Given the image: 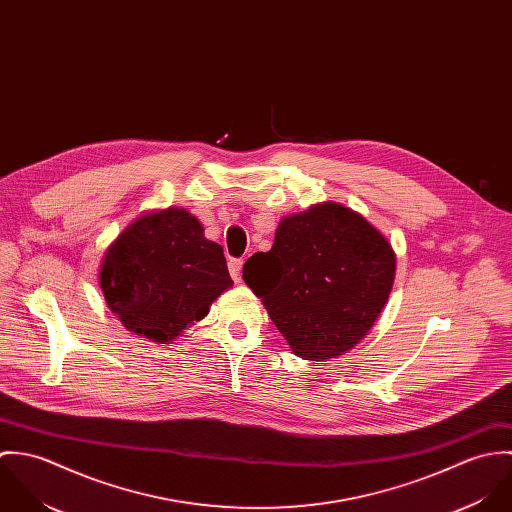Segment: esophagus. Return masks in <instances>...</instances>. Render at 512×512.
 Instances as JSON below:
<instances>
[{
  "instance_id": "esophagus-1",
  "label": "esophagus",
  "mask_w": 512,
  "mask_h": 512,
  "mask_svg": "<svg viewBox=\"0 0 512 512\" xmlns=\"http://www.w3.org/2000/svg\"><path fill=\"white\" fill-rule=\"evenodd\" d=\"M242 264H244V260H242V258H232V260L228 262V272H230V276H232L234 280H240Z\"/></svg>"
}]
</instances>
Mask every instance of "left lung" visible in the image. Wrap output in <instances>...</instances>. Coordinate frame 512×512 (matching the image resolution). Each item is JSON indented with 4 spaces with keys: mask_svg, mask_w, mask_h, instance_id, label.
<instances>
[{
    "mask_svg": "<svg viewBox=\"0 0 512 512\" xmlns=\"http://www.w3.org/2000/svg\"><path fill=\"white\" fill-rule=\"evenodd\" d=\"M390 242L361 215L325 203L282 220L274 246L242 278L305 361L353 349L378 319L394 282Z\"/></svg>",
    "mask_w": 512,
    "mask_h": 512,
    "instance_id": "obj_1",
    "label": "left lung"
}]
</instances>
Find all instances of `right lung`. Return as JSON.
I'll list each match as a JSON object with an SVG mask.
<instances>
[{"instance_id": "right-lung-1", "label": "right lung", "mask_w": 512, "mask_h": 512, "mask_svg": "<svg viewBox=\"0 0 512 512\" xmlns=\"http://www.w3.org/2000/svg\"><path fill=\"white\" fill-rule=\"evenodd\" d=\"M203 232L187 211L167 209L136 220L108 248L100 286L126 329L169 343L232 286L222 246Z\"/></svg>"}]
</instances>
